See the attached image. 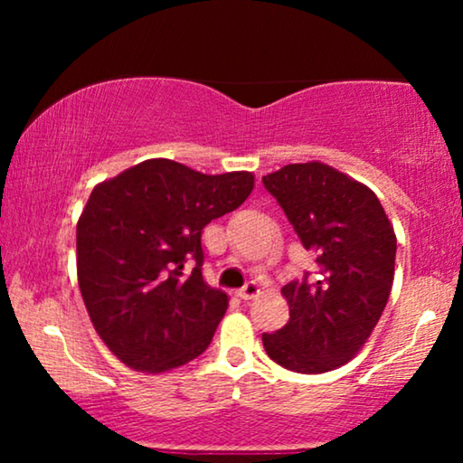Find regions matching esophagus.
<instances>
[{
  "label": "esophagus",
  "instance_id": "obj_1",
  "mask_svg": "<svg viewBox=\"0 0 463 463\" xmlns=\"http://www.w3.org/2000/svg\"><path fill=\"white\" fill-rule=\"evenodd\" d=\"M259 293H261V288H259L255 282H249L238 290V297L244 301H250V299H255V297H259Z\"/></svg>",
  "mask_w": 463,
  "mask_h": 463
}]
</instances>
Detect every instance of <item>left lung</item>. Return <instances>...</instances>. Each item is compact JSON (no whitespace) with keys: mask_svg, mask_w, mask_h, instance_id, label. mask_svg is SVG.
I'll return each mask as SVG.
<instances>
[{"mask_svg":"<svg viewBox=\"0 0 463 463\" xmlns=\"http://www.w3.org/2000/svg\"><path fill=\"white\" fill-rule=\"evenodd\" d=\"M318 274L282 288L290 318L263 333L284 369L318 375L350 363L382 318L394 282L396 233L364 183L325 162L288 164L263 176Z\"/></svg>","mask_w":463,"mask_h":463,"instance_id":"1","label":"left lung"}]
</instances>
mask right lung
I'll list each match as a JSON object with an SVG mask.
<instances>
[{"label": "right lung", "instance_id": "obj_1", "mask_svg": "<svg viewBox=\"0 0 463 463\" xmlns=\"http://www.w3.org/2000/svg\"><path fill=\"white\" fill-rule=\"evenodd\" d=\"M252 187L246 170L204 175L154 157L92 189L78 221V284L94 331L126 366L166 373L211 344L230 297L202 278V230Z\"/></svg>", "mask_w": 463, "mask_h": 463}]
</instances>
